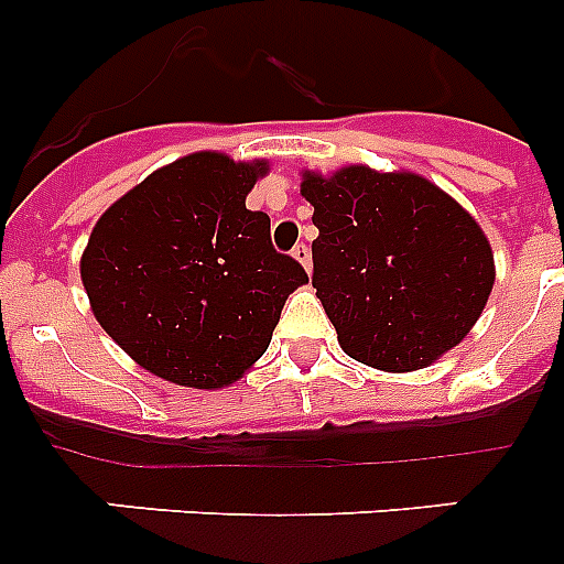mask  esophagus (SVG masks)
<instances>
[{"mask_svg":"<svg viewBox=\"0 0 564 564\" xmlns=\"http://www.w3.org/2000/svg\"><path fill=\"white\" fill-rule=\"evenodd\" d=\"M293 257L299 259V262H302V265H305V271H311V248L305 246V242H296V246H293Z\"/></svg>","mask_w":564,"mask_h":564,"instance_id":"esophagus-1","label":"esophagus"}]
</instances>
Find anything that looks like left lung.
I'll list each match as a JSON object with an SVG mask.
<instances>
[{
  "label": "left lung",
  "mask_w": 564,
  "mask_h": 564,
  "mask_svg": "<svg viewBox=\"0 0 564 564\" xmlns=\"http://www.w3.org/2000/svg\"><path fill=\"white\" fill-rule=\"evenodd\" d=\"M313 206V288L338 344L376 370L430 367L475 327L495 253L475 217L412 172L302 174Z\"/></svg>",
  "instance_id": "1"
}]
</instances>
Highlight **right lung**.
Segmentation results:
<instances>
[{"mask_svg":"<svg viewBox=\"0 0 564 564\" xmlns=\"http://www.w3.org/2000/svg\"><path fill=\"white\" fill-rule=\"evenodd\" d=\"M262 174L265 161L194 152L149 174L96 223L84 291L98 325L143 370L217 390L268 350L307 273L271 246V217L246 208Z\"/></svg>","mask_w":564,"mask_h":564,"instance_id":"1","label":"right lung"}]
</instances>
